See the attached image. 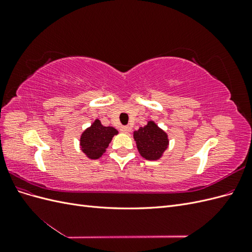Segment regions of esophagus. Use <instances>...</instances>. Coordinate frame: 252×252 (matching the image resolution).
Wrapping results in <instances>:
<instances>
[{"mask_svg":"<svg viewBox=\"0 0 252 252\" xmlns=\"http://www.w3.org/2000/svg\"><path fill=\"white\" fill-rule=\"evenodd\" d=\"M130 130H131V128L129 126H122L121 127V131L124 132V133H128Z\"/></svg>","mask_w":252,"mask_h":252,"instance_id":"1","label":"esophagus"}]
</instances>
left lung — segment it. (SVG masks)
Segmentation results:
<instances>
[{
    "label": "left lung",
    "instance_id": "1",
    "mask_svg": "<svg viewBox=\"0 0 252 252\" xmlns=\"http://www.w3.org/2000/svg\"><path fill=\"white\" fill-rule=\"evenodd\" d=\"M133 139L140 155L148 161H156L161 158L169 144L168 135L154 121H149L146 126L135 130Z\"/></svg>",
    "mask_w": 252,
    "mask_h": 252
}]
</instances>
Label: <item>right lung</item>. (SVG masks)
Segmentation results:
<instances>
[{
    "instance_id": "right-lung-1",
    "label": "right lung",
    "mask_w": 252,
    "mask_h": 252,
    "mask_svg": "<svg viewBox=\"0 0 252 252\" xmlns=\"http://www.w3.org/2000/svg\"><path fill=\"white\" fill-rule=\"evenodd\" d=\"M118 130L113 127H106L101 124L100 120H95L81 135V149L91 159H96L103 156L109 143Z\"/></svg>"
}]
</instances>
